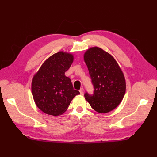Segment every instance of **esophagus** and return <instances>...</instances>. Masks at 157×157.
Listing matches in <instances>:
<instances>
[{
  "mask_svg": "<svg viewBox=\"0 0 157 157\" xmlns=\"http://www.w3.org/2000/svg\"><path fill=\"white\" fill-rule=\"evenodd\" d=\"M79 91H80V94H81V95H83V94H84V88H80V90H79Z\"/></svg>",
  "mask_w": 157,
  "mask_h": 157,
  "instance_id": "obj_1",
  "label": "esophagus"
}]
</instances>
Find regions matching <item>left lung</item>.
<instances>
[{
  "instance_id": "1",
  "label": "left lung",
  "mask_w": 157,
  "mask_h": 157,
  "mask_svg": "<svg viewBox=\"0 0 157 157\" xmlns=\"http://www.w3.org/2000/svg\"><path fill=\"white\" fill-rule=\"evenodd\" d=\"M84 59L94 89L92 95L85 93V99L99 113L113 111L126 92L125 78L119 65L111 54L96 46L85 52Z\"/></svg>"
}]
</instances>
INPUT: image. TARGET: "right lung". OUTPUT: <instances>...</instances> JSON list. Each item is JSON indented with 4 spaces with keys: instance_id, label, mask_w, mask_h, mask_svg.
Here are the masks:
<instances>
[{
    "instance_id": "add662e5",
    "label": "right lung",
    "mask_w": 157,
    "mask_h": 157,
    "mask_svg": "<svg viewBox=\"0 0 157 157\" xmlns=\"http://www.w3.org/2000/svg\"><path fill=\"white\" fill-rule=\"evenodd\" d=\"M73 55L59 52L42 65L32 80L31 91L36 106L46 114L59 116L66 111L78 90L73 89L65 73L73 61Z\"/></svg>"
}]
</instances>
